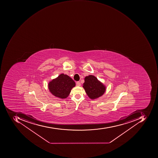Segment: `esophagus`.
<instances>
[{
	"mask_svg": "<svg viewBox=\"0 0 158 158\" xmlns=\"http://www.w3.org/2000/svg\"><path fill=\"white\" fill-rule=\"evenodd\" d=\"M77 85L78 86H79L81 85V83L80 81H78L77 82Z\"/></svg>",
	"mask_w": 158,
	"mask_h": 158,
	"instance_id": "esophagus-1",
	"label": "esophagus"
}]
</instances>
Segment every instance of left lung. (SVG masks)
<instances>
[{
	"mask_svg": "<svg viewBox=\"0 0 158 158\" xmlns=\"http://www.w3.org/2000/svg\"><path fill=\"white\" fill-rule=\"evenodd\" d=\"M83 87L86 93L91 99H95L102 96L106 90L105 86L94 75L86 77Z\"/></svg>",
	"mask_w": 158,
	"mask_h": 158,
	"instance_id": "1",
	"label": "left lung"
}]
</instances>
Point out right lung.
<instances>
[{"instance_id":"1","label":"right lung","mask_w":158,"mask_h":158,"mask_svg":"<svg viewBox=\"0 0 158 158\" xmlns=\"http://www.w3.org/2000/svg\"><path fill=\"white\" fill-rule=\"evenodd\" d=\"M75 86V82L71 78L62 73L49 82L48 88L54 96L64 99L68 97L72 89Z\"/></svg>"}]
</instances>
